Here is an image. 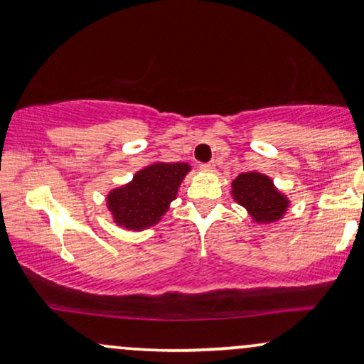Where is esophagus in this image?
<instances>
[{
    "instance_id": "1",
    "label": "esophagus",
    "mask_w": 364,
    "mask_h": 364,
    "mask_svg": "<svg viewBox=\"0 0 364 364\" xmlns=\"http://www.w3.org/2000/svg\"><path fill=\"white\" fill-rule=\"evenodd\" d=\"M200 169L205 173H213L215 171V163H206V164H200Z\"/></svg>"
}]
</instances>
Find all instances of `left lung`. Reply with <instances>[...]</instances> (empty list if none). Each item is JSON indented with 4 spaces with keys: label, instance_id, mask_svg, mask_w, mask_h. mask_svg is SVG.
Returning a JSON list of instances; mask_svg holds the SVG:
<instances>
[{
    "label": "left lung",
    "instance_id": "8db88e82",
    "mask_svg": "<svg viewBox=\"0 0 364 364\" xmlns=\"http://www.w3.org/2000/svg\"><path fill=\"white\" fill-rule=\"evenodd\" d=\"M232 196L259 225L279 222L291 205L289 198L275 188L272 179L259 171L238 174L232 181Z\"/></svg>",
    "mask_w": 364,
    "mask_h": 364
}]
</instances>
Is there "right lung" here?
I'll return each instance as SVG.
<instances>
[{
  "label": "right lung",
  "mask_w": 364,
  "mask_h": 364,
  "mask_svg": "<svg viewBox=\"0 0 364 364\" xmlns=\"http://www.w3.org/2000/svg\"><path fill=\"white\" fill-rule=\"evenodd\" d=\"M188 163H154L109 191L105 203L117 227L141 232L153 227L176 200L179 185L190 173Z\"/></svg>",
  "instance_id": "add662e5"
}]
</instances>
